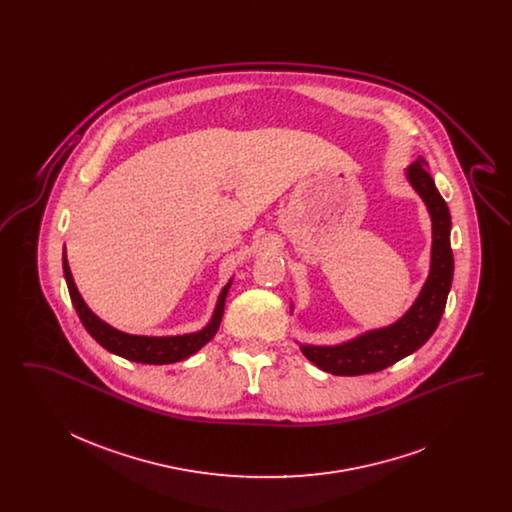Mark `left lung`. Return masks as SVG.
<instances>
[{
  "label": "left lung",
  "mask_w": 512,
  "mask_h": 512,
  "mask_svg": "<svg viewBox=\"0 0 512 512\" xmlns=\"http://www.w3.org/2000/svg\"><path fill=\"white\" fill-rule=\"evenodd\" d=\"M407 178L424 199L432 217V265L428 280L413 307L395 324L370 330L341 345H301L303 355L330 374L359 376L395 365L430 340L445 311L455 267L449 207L439 195L424 159L409 165Z\"/></svg>",
  "instance_id": "obj_1"
}]
</instances>
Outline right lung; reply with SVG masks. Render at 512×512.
<instances>
[{"label":"right lung","instance_id":"1","mask_svg":"<svg viewBox=\"0 0 512 512\" xmlns=\"http://www.w3.org/2000/svg\"><path fill=\"white\" fill-rule=\"evenodd\" d=\"M63 272H65V280H67V288L71 293L74 309L82 320L84 328L88 330V334L98 341L99 345H103L107 351H111L119 357H124L128 361L146 363V365L178 363V361L188 359L190 355H194L195 351H199L207 341L213 340V336L219 330L222 315H224V301H226V295H228V288L232 284V282H228L224 286V290L220 292L213 318L203 330L194 332V334H184V336L155 338V336L124 334L121 330H115L113 326L105 324L101 318L96 317L88 309L82 295L78 293L76 286H74L73 274H71V268H69L65 253H63Z\"/></svg>","mask_w":512,"mask_h":512}]
</instances>
